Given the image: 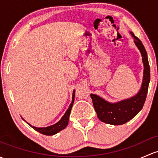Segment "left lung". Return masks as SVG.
Here are the masks:
<instances>
[{
  "instance_id": "obj_1",
  "label": "left lung",
  "mask_w": 158,
  "mask_h": 158,
  "mask_svg": "<svg viewBox=\"0 0 158 158\" xmlns=\"http://www.w3.org/2000/svg\"><path fill=\"white\" fill-rule=\"evenodd\" d=\"M134 43L139 50L144 66L143 79L140 90L135 95L118 102L112 103L94 94H91L93 105L98 119L101 122L110 125H122L132 119L142 109L147 97L148 85L150 82V66L148 54L143 44L133 32L130 31Z\"/></svg>"
}]
</instances>
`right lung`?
Instances as JSON below:
<instances>
[{
    "instance_id": "obj_1",
    "label": "right lung",
    "mask_w": 158,
    "mask_h": 158,
    "mask_svg": "<svg viewBox=\"0 0 158 158\" xmlns=\"http://www.w3.org/2000/svg\"><path fill=\"white\" fill-rule=\"evenodd\" d=\"M75 92L76 91L73 90V95H72V102L71 104H69V108L66 110V113L64 114V115L63 116L62 118L60 119L59 121L57 123L54 124L52 126H50V127H35L31 126V124H29V126L31 128L36 130L37 132H40V133L43 134V135H53L57 134V132H59L60 131L63 130L65 128L67 127L68 125V122H69V115H70V112H71V109H72L73 105L74 103V99H75Z\"/></svg>"
}]
</instances>
